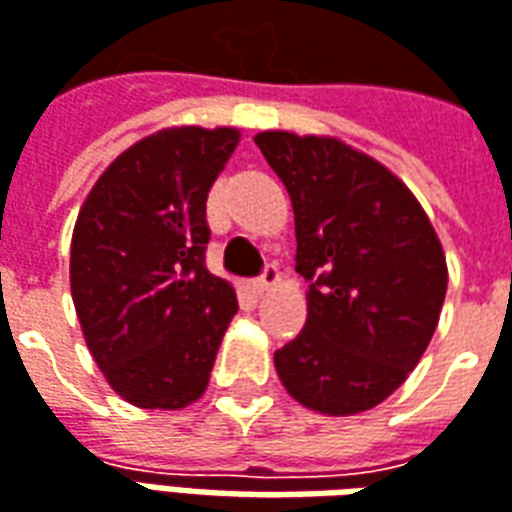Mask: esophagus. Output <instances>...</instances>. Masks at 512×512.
Masks as SVG:
<instances>
[{
	"label": "esophagus",
	"mask_w": 512,
	"mask_h": 512,
	"mask_svg": "<svg viewBox=\"0 0 512 512\" xmlns=\"http://www.w3.org/2000/svg\"><path fill=\"white\" fill-rule=\"evenodd\" d=\"M274 285H280V271H277V266H266L263 277H257V280L252 282V291L266 293V291H271Z\"/></svg>",
	"instance_id": "1"
}]
</instances>
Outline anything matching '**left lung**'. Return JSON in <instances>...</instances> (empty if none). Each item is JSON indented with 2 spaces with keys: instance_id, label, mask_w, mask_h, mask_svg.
<instances>
[{
  "instance_id": "left-lung-1",
  "label": "left lung",
  "mask_w": 512,
  "mask_h": 512,
  "mask_svg": "<svg viewBox=\"0 0 512 512\" xmlns=\"http://www.w3.org/2000/svg\"><path fill=\"white\" fill-rule=\"evenodd\" d=\"M288 188L307 321L274 352L285 391L324 416L385 402L427 352L446 296V255L405 182L330 135L257 132Z\"/></svg>"
}]
</instances>
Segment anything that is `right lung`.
<instances>
[{"label":"right lung","instance_id":"add662e5","mask_svg":"<svg viewBox=\"0 0 512 512\" xmlns=\"http://www.w3.org/2000/svg\"><path fill=\"white\" fill-rule=\"evenodd\" d=\"M235 127H169L124 149L94 182L71 235V299L107 385L144 410H180L210 382L238 313L205 266V207Z\"/></svg>","mask_w":512,"mask_h":512}]
</instances>
